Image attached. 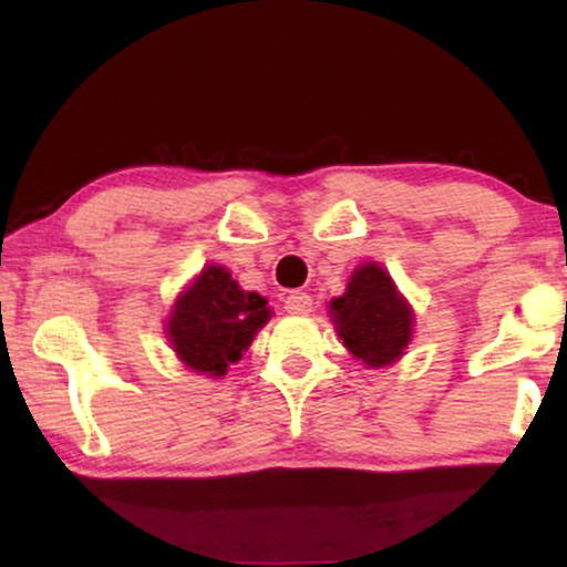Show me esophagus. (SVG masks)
<instances>
[{
	"label": "esophagus",
	"instance_id": "34e87169",
	"mask_svg": "<svg viewBox=\"0 0 567 567\" xmlns=\"http://www.w3.org/2000/svg\"><path fill=\"white\" fill-rule=\"evenodd\" d=\"M286 312L291 315H309L312 312V297L307 291H291L286 297Z\"/></svg>",
	"mask_w": 567,
	"mask_h": 567
}]
</instances>
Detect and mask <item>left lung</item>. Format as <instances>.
Segmentation results:
<instances>
[{
  "label": "left lung",
  "instance_id": "8db88e82",
  "mask_svg": "<svg viewBox=\"0 0 567 567\" xmlns=\"http://www.w3.org/2000/svg\"><path fill=\"white\" fill-rule=\"evenodd\" d=\"M330 320L353 359L367 369H384L405 355L415 312L392 276L369 260L353 268L346 291L330 301Z\"/></svg>",
  "mask_w": 567,
  "mask_h": 567
}]
</instances>
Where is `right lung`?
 <instances>
[{
	"label": "right lung",
	"instance_id": "add662e5",
	"mask_svg": "<svg viewBox=\"0 0 567 567\" xmlns=\"http://www.w3.org/2000/svg\"><path fill=\"white\" fill-rule=\"evenodd\" d=\"M270 317L266 297L245 291L227 268L212 262L177 293L165 332L185 369L219 379L243 359Z\"/></svg>",
	"mask_w": 567,
	"mask_h": 567
}]
</instances>
